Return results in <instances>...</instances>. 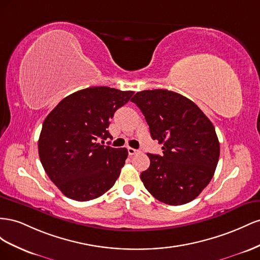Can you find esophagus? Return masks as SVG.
Listing matches in <instances>:
<instances>
[{
    "mask_svg": "<svg viewBox=\"0 0 260 260\" xmlns=\"http://www.w3.org/2000/svg\"><path fill=\"white\" fill-rule=\"evenodd\" d=\"M127 151H128V154H129V155H133V154H135L138 150H137V149H135V148L128 147V148H127Z\"/></svg>",
    "mask_w": 260,
    "mask_h": 260,
    "instance_id": "1",
    "label": "esophagus"
}]
</instances>
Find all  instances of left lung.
I'll use <instances>...</instances> for the list:
<instances>
[{
  "label": "left lung",
  "instance_id": "1",
  "mask_svg": "<svg viewBox=\"0 0 260 260\" xmlns=\"http://www.w3.org/2000/svg\"><path fill=\"white\" fill-rule=\"evenodd\" d=\"M145 115L162 155L147 153L150 166L140 174L160 202L179 206L194 200L216 171L220 144L214 126L194 102L166 89L137 92L131 100Z\"/></svg>",
  "mask_w": 260,
  "mask_h": 260
}]
</instances>
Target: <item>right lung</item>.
<instances>
[{"label": "right lung", "mask_w": 260, "mask_h": 260, "mask_svg": "<svg viewBox=\"0 0 260 260\" xmlns=\"http://www.w3.org/2000/svg\"><path fill=\"white\" fill-rule=\"evenodd\" d=\"M134 91L90 87L64 98L43 122L38 151L44 171L63 194L77 202L98 198L113 186L128 151L97 142L115 111Z\"/></svg>", "instance_id": "add662e5"}]
</instances>
